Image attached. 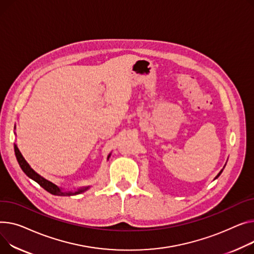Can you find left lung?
I'll list each match as a JSON object with an SVG mask.
<instances>
[{
    "label": "left lung",
    "mask_w": 254,
    "mask_h": 254,
    "mask_svg": "<svg viewBox=\"0 0 254 254\" xmlns=\"http://www.w3.org/2000/svg\"><path fill=\"white\" fill-rule=\"evenodd\" d=\"M222 173H223V170H222V171H221V172H219V173H218V175H217V176H216V177H215V179H217V178H218V177H219V175H221V174H222Z\"/></svg>",
    "instance_id": "obj_1"
}]
</instances>
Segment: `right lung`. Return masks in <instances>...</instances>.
<instances>
[{"mask_svg": "<svg viewBox=\"0 0 254 254\" xmlns=\"http://www.w3.org/2000/svg\"><path fill=\"white\" fill-rule=\"evenodd\" d=\"M14 151H15V155H16L17 161H18V163H19V165L21 167V170L23 171V173L28 178H30L31 180L37 182L42 188H44L46 191H48L51 194L57 195V196H72V195L80 194V193H82L84 191H87L90 188V186H88V187H82V188H79V189H77L75 191H63L62 188L58 187L57 185H55L54 183L46 180L45 178L41 177L38 173H36L35 171H33L32 168L29 166V164L26 162V160L23 158V156L20 153V151H19L18 147H17V145H14ZM109 156H110V154L108 155L107 159H109Z\"/></svg>", "mask_w": 254, "mask_h": 254, "instance_id": "right-lung-1", "label": "right lung"}]
</instances>
